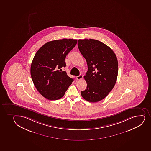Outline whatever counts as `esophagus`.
Listing matches in <instances>:
<instances>
[{
	"label": "esophagus",
	"instance_id": "34e87169",
	"mask_svg": "<svg viewBox=\"0 0 151 151\" xmlns=\"http://www.w3.org/2000/svg\"><path fill=\"white\" fill-rule=\"evenodd\" d=\"M83 78V75H82L80 74L79 76H76V79L77 80H81Z\"/></svg>",
	"mask_w": 151,
	"mask_h": 151
}]
</instances>
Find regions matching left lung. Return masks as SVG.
Wrapping results in <instances>:
<instances>
[{"instance_id": "obj_1", "label": "left lung", "mask_w": 151, "mask_h": 151, "mask_svg": "<svg viewBox=\"0 0 151 151\" xmlns=\"http://www.w3.org/2000/svg\"><path fill=\"white\" fill-rule=\"evenodd\" d=\"M78 47L88 68L84 76L87 86L81 91V96L89 102L100 101L112 90L116 82V56L109 47L96 40H79Z\"/></svg>"}]
</instances>
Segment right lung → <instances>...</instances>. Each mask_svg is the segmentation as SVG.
I'll list each match as a JSON object with an SVG mask.
<instances>
[{"label": "right lung", "instance_id": "add662e5", "mask_svg": "<svg viewBox=\"0 0 151 151\" xmlns=\"http://www.w3.org/2000/svg\"><path fill=\"white\" fill-rule=\"evenodd\" d=\"M77 40L63 39L52 40L36 52L31 66V76L38 92L49 100L63 96L73 79L61 68L65 67V58Z\"/></svg>", "mask_w": 151, "mask_h": 151}]
</instances>
